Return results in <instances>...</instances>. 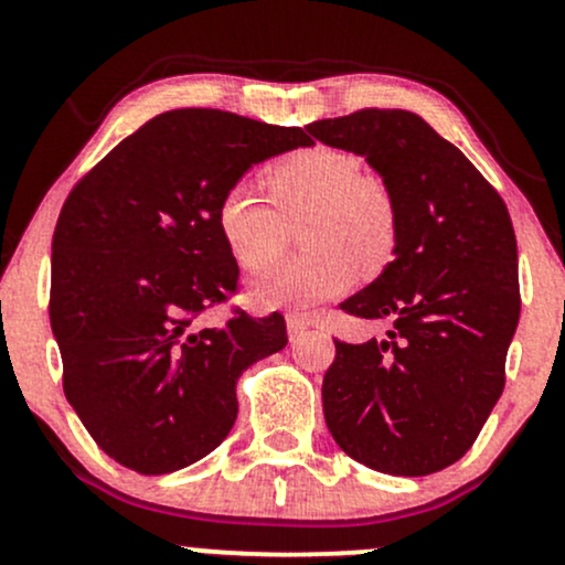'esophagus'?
Masks as SVG:
<instances>
[{
    "label": "esophagus",
    "mask_w": 565,
    "mask_h": 565,
    "mask_svg": "<svg viewBox=\"0 0 565 565\" xmlns=\"http://www.w3.org/2000/svg\"><path fill=\"white\" fill-rule=\"evenodd\" d=\"M310 321L308 316H302V313H287V332H289V340L295 342V340H300V337L308 332L310 329Z\"/></svg>",
    "instance_id": "34e87169"
}]
</instances>
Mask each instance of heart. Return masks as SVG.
Returning <instances> with one entry per match:
<instances>
[{
    "mask_svg": "<svg viewBox=\"0 0 565 565\" xmlns=\"http://www.w3.org/2000/svg\"><path fill=\"white\" fill-rule=\"evenodd\" d=\"M276 211L255 185L233 183L217 204V231L242 268L265 270L278 260L287 223L305 217L302 257L252 281L257 308H308L353 287L355 274L380 276L398 249V212L387 188L361 174L350 151L313 146L270 170Z\"/></svg>",
    "mask_w": 565,
    "mask_h": 565,
    "instance_id": "1",
    "label": "heart"
}]
</instances>
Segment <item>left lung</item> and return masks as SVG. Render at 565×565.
<instances>
[{"instance_id":"obj_1","label":"left lung","mask_w":565,"mask_h":565,"mask_svg":"<svg viewBox=\"0 0 565 565\" xmlns=\"http://www.w3.org/2000/svg\"><path fill=\"white\" fill-rule=\"evenodd\" d=\"M366 159L398 212L393 263L342 302L385 340H334L323 417L342 451L391 476H430L476 444L504 387L521 319L510 212L423 116L364 108L305 127Z\"/></svg>"}]
</instances>
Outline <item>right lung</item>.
<instances>
[{"label":"right lung","mask_w":565,"mask_h":565,"mask_svg":"<svg viewBox=\"0 0 565 565\" xmlns=\"http://www.w3.org/2000/svg\"><path fill=\"white\" fill-rule=\"evenodd\" d=\"M217 108L153 116L84 174L53 236L50 323L63 391L108 457L142 476L215 451L238 414L246 366L287 345L281 313L199 316L236 289L217 204L260 161L308 146Z\"/></svg>","instance_id":"right-lung-1"}]
</instances>
